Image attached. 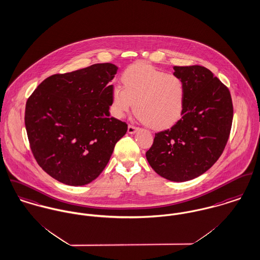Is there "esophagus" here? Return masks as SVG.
Wrapping results in <instances>:
<instances>
[{
  "mask_svg": "<svg viewBox=\"0 0 260 260\" xmlns=\"http://www.w3.org/2000/svg\"><path fill=\"white\" fill-rule=\"evenodd\" d=\"M137 130H138V128H137L136 126L131 125V124L128 125V133H129V134H134Z\"/></svg>",
  "mask_w": 260,
  "mask_h": 260,
  "instance_id": "1",
  "label": "esophagus"
}]
</instances>
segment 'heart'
<instances>
[{
  "label": "heart",
  "instance_id": "1",
  "mask_svg": "<svg viewBox=\"0 0 260 260\" xmlns=\"http://www.w3.org/2000/svg\"><path fill=\"white\" fill-rule=\"evenodd\" d=\"M123 87L111 92V108L122 118L133 107L142 121L154 130L175 125L185 108L186 86L183 79L150 64H135L122 74Z\"/></svg>",
  "mask_w": 260,
  "mask_h": 260
}]
</instances>
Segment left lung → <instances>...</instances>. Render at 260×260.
I'll list each match as a JSON object with an SVG mask.
<instances>
[{
    "label": "left lung",
    "mask_w": 260,
    "mask_h": 260,
    "mask_svg": "<svg viewBox=\"0 0 260 260\" xmlns=\"http://www.w3.org/2000/svg\"><path fill=\"white\" fill-rule=\"evenodd\" d=\"M186 86L181 119L158 132L146 158L161 177L186 182L207 172L218 160L229 140L234 106L229 88L201 66L174 67Z\"/></svg>",
    "instance_id": "8db88e82"
}]
</instances>
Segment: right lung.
<instances>
[{"instance_id":"1","label":"right lung","mask_w":260,"mask_h":260,"mask_svg":"<svg viewBox=\"0 0 260 260\" xmlns=\"http://www.w3.org/2000/svg\"><path fill=\"white\" fill-rule=\"evenodd\" d=\"M118 68L96 63L46 78L27 98L24 124L40 167L69 186L95 180L126 134L127 124L110 117V81Z\"/></svg>"}]
</instances>
